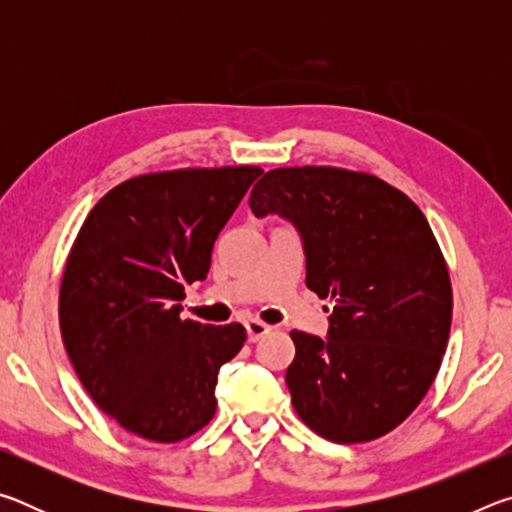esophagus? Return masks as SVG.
I'll use <instances>...</instances> for the list:
<instances>
[{"label":"esophagus","mask_w":512,"mask_h":512,"mask_svg":"<svg viewBox=\"0 0 512 512\" xmlns=\"http://www.w3.org/2000/svg\"><path fill=\"white\" fill-rule=\"evenodd\" d=\"M246 332H248V341L255 343V341L262 339V336H266L268 332H271V325H266V323H262V320H257V318H250V320H246Z\"/></svg>","instance_id":"34e87169"}]
</instances>
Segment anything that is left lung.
<instances>
[{"instance_id": "left-lung-1", "label": "left lung", "mask_w": 512, "mask_h": 512, "mask_svg": "<svg viewBox=\"0 0 512 512\" xmlns=\"http://www.w3.org/2000/svg\"><path fill=\"white\" fill-rule=\"evenodd\" d=\"M302 237L307 287L334 300L327 339L293 329V409L332 443H368L413 413L438 375L452 282L427 219L377 176L336 167L273 169L250 192Z\"/></svg>"}]
</instances>
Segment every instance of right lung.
<instances>
[{
  "label": "right lung",
  "instance_id": "obj_1",
  "mask_svg": "<svg viewBox=\"0 0 512 512\" xmlns=\"http://www.w3.org/2000/svg\"><path fill=\"white\" fill-rule=\"evenodd\" d=\"M259 167L178 169L126 180L92 207L69 250L60 334L103 413L153 443H178L216 411V375L244 348L239 323L180 318L212 246Z\"/></svg>",
  "mask_w": 512,
  "mask_h": 512
}]
</instances>
